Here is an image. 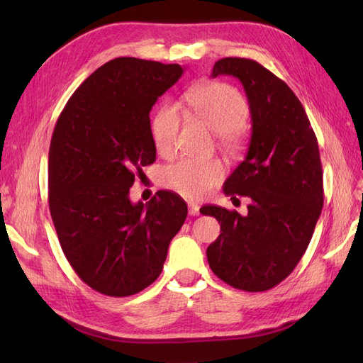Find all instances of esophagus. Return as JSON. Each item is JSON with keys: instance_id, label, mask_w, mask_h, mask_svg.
Wrapping results in <instances>:
<instances>
[{"instance_id": "1", "label": "esophagus", "mask_w": 363, "mask_h": 363, "mask_svg": "<svg viewBox=\"0 0 363 363\" xmlns=\"http://www.w3.org/2000/svg\"><path fill=\"white\" fill-rule=\"evenodd\" d=\"M189 215L191 216L200 215V206L196 204V203H189Z\"/></svg>"}]
</instances>
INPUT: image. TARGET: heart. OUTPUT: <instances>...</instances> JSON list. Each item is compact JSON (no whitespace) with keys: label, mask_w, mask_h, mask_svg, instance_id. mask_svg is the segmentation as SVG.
Instances as JSON below:
<instances>
[{"label":"heart","mask_w":363,"mask_h":363,"mask_svg":"<svg viewBox=\"0 0 363 363\" xmlns=\"http://www.w3.org/2000/svg\"><path fill=\"white\" fill-rule=\"evenodd\" d=\"M188 106L192 113L211 127L215 133L228 140L248 118V103L233 86L212 82L195 86L188 94ZM182 125L179 106L163 104L152 121V139L162 155L175 148ZM224 168L219 160L182 159L163 169L162 182L168 189L184 199L199 200L211 192L223 179Z\"/></svg>","instance_id":"b5f03b06"}]
</instances>
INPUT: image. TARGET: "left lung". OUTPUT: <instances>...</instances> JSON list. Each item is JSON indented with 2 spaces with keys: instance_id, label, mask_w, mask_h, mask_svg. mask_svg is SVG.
<instances>
[{
  "instance_id": "8db88e82",
  "label": "left lung",
  "mask_w": 363,
  "mask_h": 363,
  "mask_svg": "<svg viewBox=\"0 0 363 363\" xmlns=\"http://www.w3.org/2000/svg\"><path fill=\"white\" fill-rule=\"evenodd\" d=\"M218 75L236 77L248 98V151L225 180L224 194L247 196L250 204L245 215L201 207L221 223L206 255L230 286L262 292L289 276L311 242L324 203L320 150L298 98L260 63L225 57L213 65L212 77Z\"/></svg>"
}]
</instances>
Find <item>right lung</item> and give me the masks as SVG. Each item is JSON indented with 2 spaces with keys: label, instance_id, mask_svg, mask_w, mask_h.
Returning a JSON list of instances; mask_svg holds the SVG:
<instances>
[{
  "label": "right lung",
  "instance_id": "add662e5",
  "mask_svg": "<svg viewBox=\"0 0 363 363\" xmlns=\"http://www.w3.org/2000/svg\"><path fill=\"white\" fill-rule=\"evenodd\" d=\"M180 65L135 57L104 63L80 84L52 131L48 203L60 247L87 286L128 296L155 281L188 206L159 191L131 203L135 172L156 160L150 112Z\"/></svg>",
  "mask_w": 363,
  "mask_h": 363
}]
</instances>
